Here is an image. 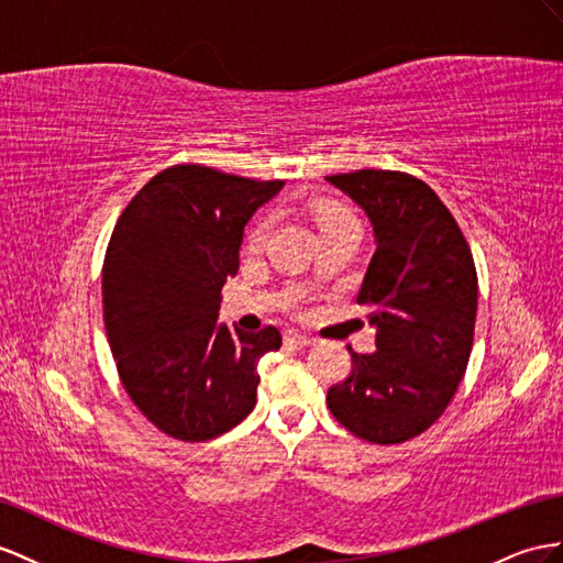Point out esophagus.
I'll list each match as a JSON object with an SVG mask.
<instances>
[{
  "mask_svg": "<svg viewBox=\"0 0 563 563\" xmlns=\"http://www.w3.org/2000/svg\"><path fill=\"white\" fill-rule=\"evenodd\" d=\"M285 344H292L297 350H305L309 344H313V340L309 335H301V333H285Z\"/></svg>",
  "mask_w": 563,
  "mask_h": 563,
  "instance_id": "34e87169",
  "label": "esophagus"
}]
</instances>
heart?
<instances>
[{"label":"heart","mask_w":563,"mask_h":563,"mask_svg":"<svg viewBox=\"0 0 563 563\" xmlns=\"http://www.w3.org/2000/svg\"><path fill=\"white\" fill-rule=\"evenodd\" d=\"M316 221H319L321 233H328V230H335V228H358V219L354 216V211L344 205H319L316 207ZM273 225H276V213L273 211L258 213L250 223L247 233H244V250L252 254L262 252L273 233Z\"/></svg>","instance_id":"1"}]
</instances>
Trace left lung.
Here are the masks:
<instances>
[{
  "label": "left lung",
  "instance_id": "1",
  "mask_svg": "<svg viewBox=\"0 0 563 563\" xmlns=\"http://www.w3.org/2000/svg\"><path fill=\"white\" fill-rule=\"evenodd\" d=\"M362 207L376 252L356 301L371 307L376 352L352 354V373L328 390V409L352 435L399 444L450 405L473 347L478 276L468 242L440 197L401 170L364 168L325 178Z\"/></svg>",
  "mask_w": 563,
  "mask_h": 563
}]
</instances>
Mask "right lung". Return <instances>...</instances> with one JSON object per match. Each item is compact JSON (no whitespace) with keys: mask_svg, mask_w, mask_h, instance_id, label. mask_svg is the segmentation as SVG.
I'll return each mask as SVG.
<instances>
[{"mask_svg":"<svg viewBox=\"0 0 563 563\" xmlns=\"http://www.w3.org/2000/svg\"><path fill=\"white\" fill-rule=\"evenodd\" d=\"M280 187L178 164L156 173L113 228L102 271L111 354L133 405L170 438L205 442L247 419L258 358L280 350L278 328L216 323L244 225Z\"/></svg>","mask_w":563,"mask_h":563,"instance_id":"1","label":"right lung"}]
</instances>
